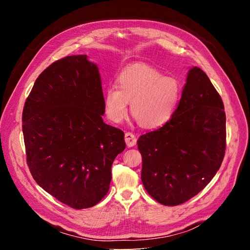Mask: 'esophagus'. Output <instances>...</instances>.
<instances>
[{"mask_svg": "<svg viewBox=\"0 0 250 250\" xmlns=\"http://www.w3.org/2000/svg\"><path fill=\"white\" fill-rule=\"evenodd\" d=\"M125 141L126 143V146L127 147H134L136 144H137V138L132 133H125Z\"/></svg>", "mask_w": 250, "mask_h": 250, "instance_id": "obj_1", "label": "esophagus"}]
</instances>
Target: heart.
Instances as JSON below:
<instances>
[{"label": "heart", "mask_w": 250, "mask_h": 250, "mask_svg": "<svg viewBox=\"0 0 250 250\" xmlns=\"http://www.w3.org/2000/svg\"><path fill=\"white\" fill-rule=\"evenodd\" d=\"M117 86H109L104 94V110L113 123H121L130 112L145 128H158L174 115L181 96L177 79L164 76L149 65L134 64L117 77Z\"/></svg>", "instance_id": "obj_1"}]
</instances>
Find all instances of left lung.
Listing matches in <instances>:
<instances>
[{"mask_svg": "<svg viewBox=\"0 0 250 250\" xmlns=\"http://www.w3.org/2000/svg\"><path fill=\"white\" fill-rule=\"evenodd\" d=\"M144 188L164 206H178L204 189L226 150L224 104L206 73L189 70L174 115L138 140Z\"/></svg>", "mask_w": 250, "mask_h": 250, "instance_id": "obj_1", "label": "left lung"}]
</instances>
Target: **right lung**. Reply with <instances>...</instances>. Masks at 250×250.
<instances>
[{"mask_svg": "<svg viewBox=\"0 0 250 250\" xmlns=\"http://www.w3.org/2000/svg\"><path fill=\"white\" fill-rule=\"evenodd\" d=\"M101 85L87 56L65 57L38 76L23 108L32 177L76 209L94 207L106 195L113 160L125 148L123 130L103 123Z\"/></svg>", "mask_w": 250, "mask_h": 250, "instance_id": "add662e5", "label": "right lung"}]
</instances>
